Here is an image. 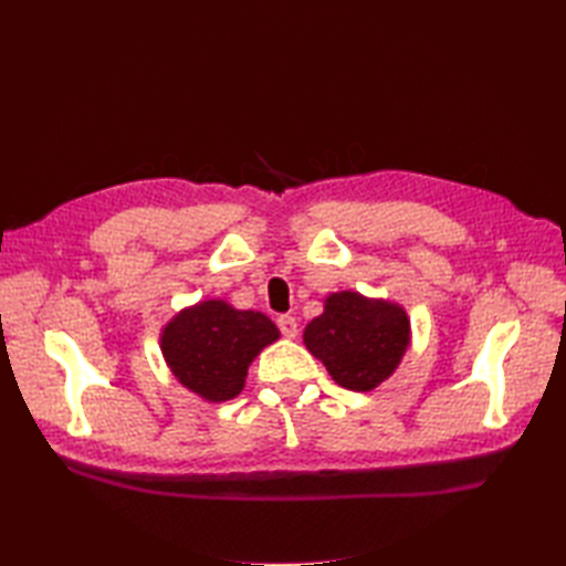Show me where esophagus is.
<instances>
[{"label":"esophagus","instance_id":"obj_1","mask_svg":"<svg viewBox=\"0 0 566 566\" xmlns=\"http://www.w3.org/2000/svg\"><path fill=\"white\" fill-rule=\"evenodd\" d=\"M276 326H280V331H282L284 338H296L298 326H296V318H294V316H290V314L276 316Z\"/></svg>","mask_w":566,"mask_h":566}]
</instances>
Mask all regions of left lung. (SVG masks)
Masks as SVG:
<instances>
[{"mask_svg":"<svg viewBox=\"0 0 566 566\" xmlns=\"http://www.w3.org/2000/svg\"><path fill=\"white\" fill-rule=\"evenodd\" d=\"M411 340V323L399 304L340 292L304 331L308 353L326 365L335 384L369 391L394 375Z\"/></svg>","mask_w":566,"mask_h":566,"instance_id":"1","label":"left lung"}]
</instances>
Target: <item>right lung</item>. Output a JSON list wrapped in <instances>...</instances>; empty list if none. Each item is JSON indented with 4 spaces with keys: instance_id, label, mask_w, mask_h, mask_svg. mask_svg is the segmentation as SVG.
<instances>
[{
    "instance_id": "obj_1",
    "label": "right lung",
    "mask_w": 566,
    "mask_h": 566,
    "mask_svg": "<svg viewBox=\"0 0 566 566\" xmlns=\"http://www.w3.org/2000/svg\"><path fill=\"white\" fill-rule=\"evenodd\" d=\"M276 338L280 331L260 311L213 298L167 323L160 347L179 384L207 401H228L243 391L252 359Z\"/></svg>"
}]
</instances>
